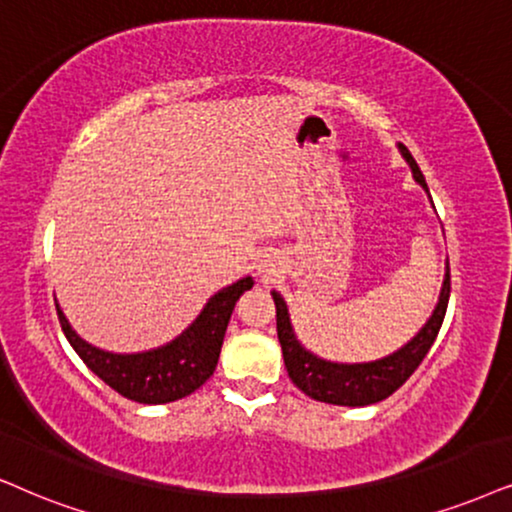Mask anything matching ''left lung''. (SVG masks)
<instances>
[{"label": "left lung", "instance_id": "1", "mask_svg": "<svg viewBox=\"0 0 512 512\" xmlns=\"http://www.w3.org/2000/svg\"><path fill=\"white\" fill-rule=\"evenodd\" d=\"M401 158L406 160V165L411 167L413 181L428 193V184H425L423 172L413 160L409 148L399 144ZM432 203V198H430ZM435 208V205H432ZM451 293V278H449V262L444 269V283L439 290V300L432 309V316L423 323V328L413 335V338L394 349L392 354H387L383 359L375 361H359V364H345V361H331L323 359L319 354L309 352L307 347L297 340L293 321H290L288 304L283 300V295L278 290H271V297L276 302V331L278 342L283 349V361H286L290 380L300 387V390L316 401H326V404L335 406H368L378 404L390 397L392 392H397L406 380L411 378V373L420 366V361L425 359V354L430 352L432 342H435L439 328H442L446 304H449Z\"/></svg>", "mask_w": 512, "mask_h": 512}]
</instances>
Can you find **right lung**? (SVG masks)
Instances as JSON below:
<instances>
[{
    "instance_id": "right-lung-1",
    "label": "right lung",
    "mask_w": 512,
    "mask_h": 512,
    "mask_svg": "<svg viewBox=\"0 0 512 512\" xmlns=\"http://www.w3.org/2000/svg\"><path fill=\"white\" fill-rule=\"evenodd\" d=\"M252 283V276H243L217 290L189 328L167 345L146 352L120 354L96 347L75 333L58 302L56 312L68 342L103 383L139 404H170L189 397L215 373L231 312Z\"/></svg>"
}]
</instances>
